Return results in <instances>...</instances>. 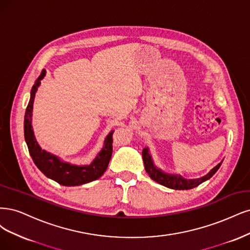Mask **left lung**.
Segmentation results:
<instances>
[{"label": "left lung", "mask_w": 250, "mask_h": 250, "mask_svg": "<svg viewBox=\"0 0 250 250\" xmlns=\"http://www.w3.org/2000/svg\"><path fill=\"white\" fill-rule=\"evenodd\" d=\"M142 158L144 162V167H146V170L147 174L150 176V179H152L155 182L161 185H163V186L167 188L174 189V190H188V189L197 187L201 183L211 179L222 164V161H221L218 165L215 166L210 172H208L207 175L203 176V178L195 179V180H187V179H184L181 175L164 173L161 171L160 169L156 168L154 163H152V160L147 147H146L142 150Z\"/></svg>", "instance_id": "1"}]
</instances>
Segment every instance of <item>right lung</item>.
Returning a JSON list of instances; mask_svg holds the SVG:
<instances>
[{
    "instance_id": "right-lung-1",
    "label": "right lung",
    "mask_w": 250,
    "mask_h": 250,
    "mask_svg": "<svg viewBox=\"0 0 250 250\" xmlns=\"http://www.w3.org/2000/svg\"><path fill=\"white\" fill-rule=\"evenodd\" d=\"M44 76L45 70L42 69V74H40L35 84L32 87L31 98L26 109L25 122H23L25 139L32 160H33V162L39 170L45 176L54 180L60 185H63V186H79V185H83L98 180L107 170L108 164L110 162L112 151H113L112 143H113L114 131H112L107 136V138L104 139L103 149L101 150L98 157L94 159L93 162L87 166H76L69 163H64L57 157L42 149V147L38 146L31 125L32 109H33L35 92L38 86L40 85V81H42Z\"/></svg>"
}]
</instances>
